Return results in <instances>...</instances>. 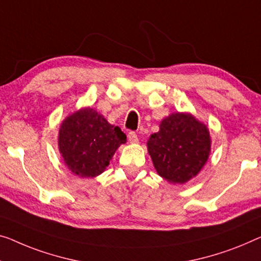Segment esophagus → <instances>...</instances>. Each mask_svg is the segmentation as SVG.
Segmentation results:
<instances>
[{
  "label": "esophagus",
  "instance_id": "esophagus-1",
  "mask_svg": "<svg viewBox=\"0 0 261 261\" xmlns=\"http://www.w3.org/2000/svg\"><path fill=\"white\" fill-rule=\"evenodd\" d=\"M127 138H129V142L131 144H137L139 142L137 134H136V132H134V131L129 132V135H127Z\"/></svg>",
  "mask_w": 261,
  "mask_h": 261
}]
</instances>
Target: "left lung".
Returning a JSON list of instances; mask_svg holds the SVG:
<instances>
[{
	"label": "left lung",
	"instance_id": "left-lung-1",
	"mask_svg": "<svg viewBox=\"0 0 261 261\" xmlns=\"http://www.w3.org/2000/svg\"><path fill=\"white\" fill-rule=\"evenodd\" d=\"M211 143L206 124L190 112H173L162 120L146 145L159 176L171 184H185L205 166Z\"/></svg>",
	"mask_w": 261,
	"mask_h": 261
}]
</instances>
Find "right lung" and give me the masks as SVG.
Here are the masks:
<instances>
[{
  "mask_svg": "<svg viewBox=\"0 0 261 261\" xmlns=\"http://www.w3.org/2000/svg\"><path fill=\"white\" fill-rule=\"evenodd\" d=\"M126 143V136L90 107L67 116L58 131V150L69 171L81 178L99 176Z\"/></svg>",
  "mask_w": 261,
  "mask_h": 261,
  "instance_id": "right-lung-1",
  "label": "right lung"
}]
</instances>
